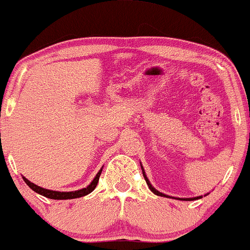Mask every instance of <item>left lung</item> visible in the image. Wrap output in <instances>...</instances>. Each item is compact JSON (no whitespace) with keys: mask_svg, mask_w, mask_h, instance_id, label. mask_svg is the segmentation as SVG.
<instances>
[{"mask_svg":"<svg viewBox=\"0 0 250 250\" xmlns=\"http://www.w3.org/2000/svg\"><path fill=\"white\" fill-rule=\"evenodd\" d=\"M141 168H142V173H143V177H144V179H146V184H148V187H149V189L151 190V191L154 192V194L155 195H158V196H164V197H169V199H176V200H181V201H195V200H199V199H202V196H196V197H189V199H181V197H172V196H168V195H166V194H164V192H160L159 191V190H156L155 188L153 187V185H151V183L149 182V179H148V177H146V172H144V168H143V166L142 165H141ZM208 194H209V192H208ZM208 194H205L203 195V196H207Z\"/></svg>","mask_w":250,"mask_h":250,"instance_id":"obj_1","label":"left lung"}]
</instances>
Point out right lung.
I'll list each match as a JSON object with an SVG mask.
<instances>
[{"label":"right lung","instance_id":"add662e5","mask_svg":"<svg viewBox=\"0 0 250 250\" xmlns=\"http://www.w3.org/2000/svg\"><path fill=\"white\" fill-rule=\"evenodd\" d=\"M104 168V167H102ZM102 168L97 172V174L95 176V178L92 179V182L87 185L86 188H83V189L76 190V191H55V190H49V189H44V188H41L38 185L33 184L31 183L29 179H26L25 177H22L24 182L26 183L27 185L37 194L42 195V196L48 197V199H53V200H71V199H78V197L85 196V195L90 194L91 191H94V189L96 188L97 183H99V178L101 176Z\"/></svg>","mask_w":250,"mask_h":250}]
</instances>
